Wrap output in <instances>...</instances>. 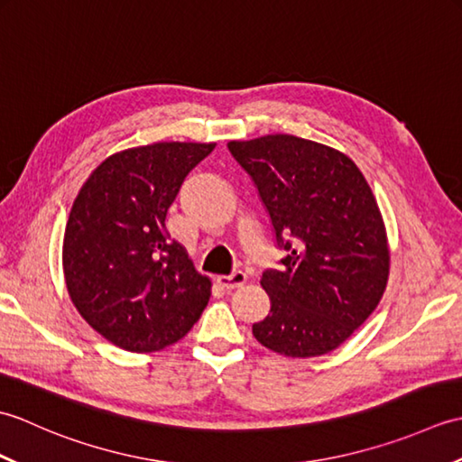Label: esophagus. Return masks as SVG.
<instances>
[{"mask_svg":"<svg viewBox=\"0 0 462 462\" xmlns=\"http://www.w3.org/2000/svg\"><path fill=\"white\" fill-rule=\"evenodd\" d=\"M246 280H248V276L242 270L232 272V273H228V276H218V283L226 290L240 288V286H244V283H246Z\"/></svg>","mask_w":462,"mask_h":462,"instance_id":"esophagus-1","label":"esophagus"}]
</instances>
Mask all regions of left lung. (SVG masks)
<instances>
[{"mask_svg": "<svg viewBox=\"0 0 462 462\" xmlns=\"http://www.w3.org/2000/svg\"><path fill=\"white\" fill-rule=\"evenodd\" d=\"M256 184L286 250L262 273L272 308L252 333L286 357H318L365 321L389 280L385 224L365 176L347 154L293 134L230 141Z\"/></svg>", "mask_w": 462, "mask_h": 462, "instance_id": "obj_1", "label": "left lung"}]
</instances>
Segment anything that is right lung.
I'll list each match as a JSON object with an SVG mask.
<instances>
[{"label": "right lung", "instance_id": "add662e5", "mask_svg": "<svg viewBox=\"0 0 462 462\" xmlns=\"http://www.w3.org/2000/svg\"><path fill=\"white\" fill-rule=\"evenodd\" d=\"M216 143H154L111 154L73 202L63 273L73 306L113 346L159 351L190 331L210 300L164 220L176 194Z\"/></svg>", "mask_w": 462, "mask_h": 462}]
</instances>
